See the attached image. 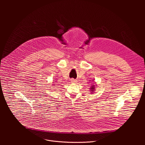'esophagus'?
<instances>
[{"label": "esophagus", "instance_id": "1", "mask_svg": "<svg viewBox=\"0 0 145 145\" xmlns=\"http://www.w3.org/2000/svg\"><path fill=\"white\" fill-rule=\"evenodd\" d=\"M71 83H76L77 80H74V79H71Z\"/></svg>", "mask_w": 145, "mask_h": 145}]
</instances>
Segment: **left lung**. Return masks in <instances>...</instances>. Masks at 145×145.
I'll list each match as a JSON object with an SVG mask.
<instances>
[{
  "mask_svg": "<svg viewBox=\"0 0 145 145\" xmlns=\"http://www.w3.org/2000/svg\"><path fill=\"white\" fill-rule=\"evenodd\" d=\"M91 89V90H92L91 91H94V90H94V87H93V86H92Z\"/></svg>",
  "mask_w": 145,
  "mask_h": 145,
  "instance_id": "obj_1",
  "label": "left lung"
}]
</instances>
